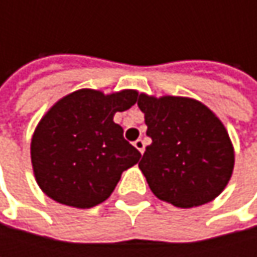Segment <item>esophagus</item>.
Returning a JSON list of instances; mask_svg holds the SVG:
<instances>
[{"instance_id": "1", "label": "esophagus", "mask_w": 257, "mask_h": 257, "mask_svg": "<svg viewBox=\"0 0 257 257\" xmlns=\"http://www.w3.org/2000/svg\"><path fill=\"white\" fill-rule=\"evenodd\" d=\"M134 146L140 150V153H144V149H146V143H144V140L138 138V140L134 143Z\"/></svg>"}]
</instances>
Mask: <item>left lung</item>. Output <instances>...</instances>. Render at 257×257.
<instances>
[{"label":"left lung","instance_id":"1","mask_svg":"<svg viewBox=\"0 0 257 257\" xmlns=\"http://www.w3.org/2000/svg\"><path fill=\"white\" fill-rule=\"evenodd\" d=\"M147 135L138 167L152 192L180 208L213 201L233 170V147L219 117L202 102L183 96L140 93Z\"/></svg>","mask_w":257,"mask_h":257}]
</instances>
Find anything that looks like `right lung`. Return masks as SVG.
Wrapping results in <instances>:
<instances>
[{
  "label": "right lung",
  "mask_w": 257,
  "mask_h": 257,
  "mask_svg": "<svg viewBox=\"0 0 257 257\" xmlns=\"http://www.w3.org/2000/svg\"><path fill=\"white\" fill-rule=\"evenodd\" d=\"M137 90L104 95L80 89L59 99L40 120L31 141V161L40 189L53 201L90 208L104 202L141 153L113 122L131 108Z\"/></svg>",
  "instance_id": "1"
}]
</instances>
